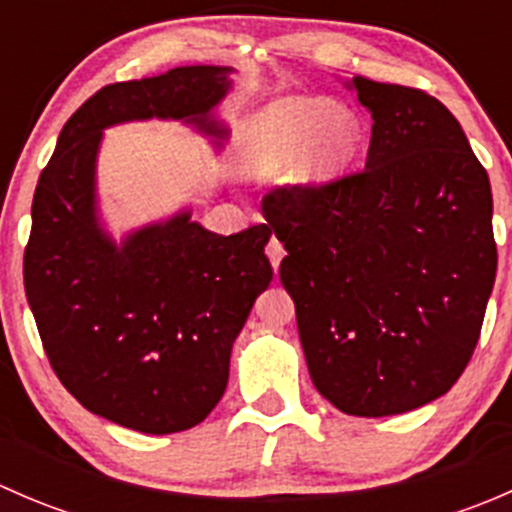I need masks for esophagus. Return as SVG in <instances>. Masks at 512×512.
I'll return each instance as SVG.
<instances>
[{
  "label": "esophagus",
  "instance_id": "esophagus-1",
  "mask_svg": "<svg viewBox=\"0 0 512 512\" xmlns=\"http://www.w3.org/2000/svg\"><path fill=\"white\" fill-rule=\"evenodd\" d=\"M267 257H270V262H272V267H280V262H282V257H285V245H282L280 240H277L275 235L270 237V242H267Z\"/></svg>",
  "mask_w": 512,
  "mask_h": 512
}]
</instances>
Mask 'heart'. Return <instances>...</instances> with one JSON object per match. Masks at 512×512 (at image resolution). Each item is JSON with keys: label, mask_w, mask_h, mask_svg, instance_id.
I'll return each mask as SVG.
<instances>
[{"label": "heart", "mask_w": 512, "mask_h": 512, "mask_svg": "<svg viewBox=\"0 0 512 512\" xmlns=\"http://www.w3.org/2000/svg\"><path fill=\"white\" fill-rule=\"evenodd\" d=\"M364 143V123L352 108L319 96H287L267 103L242 133V156L260 178L289 169L299 185L337 178Z\"/></svg>", "instance_id": "heart-1"}]
</instances>
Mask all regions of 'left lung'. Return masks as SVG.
I'll use <instances>...</instances> for the list:
<instances>
[{
	"instance_id": "1",
	"label": "left lung",
	"mask_w": 512,
	"mask_h": 512,
	"mask_svg": "<svg viewBox=\"0 0 512 512\" xmlns=\"http://www.w3.org/2000/svg\"><path fill=\"white\" fill-rule=\"evenodd\" d=\"M374 126L359 173L262 200L319 394L394 416L446 394L495 282L493 193L461 123L426 91L354 76Z\"/></svg>"
}]
</instances>
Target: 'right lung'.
<instances>
[{
  "mask_svg": "<svg viewBox=\"0 0 512 512\" xmlns=\"http://www.w3.org/2000/svg\"><path fill=\"white\" fill-rule=\"evenodd\" d=\"M230 69L178 66L96 91L61 128L41 170L24 250V289L49 364L91 414L141 433H175L223 399L232 342L272 280L270 225L215 235L180 213L121 247L96 218L103 128L185 118L210 136Z\"/></svg>",
  "mask_w": 512,
  "mask_h": 512,
  "instance_id": "1",
  "label": "right lung"
}]
</instances>
